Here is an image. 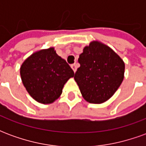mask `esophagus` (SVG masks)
Wrapping results in <instances>:
<instances>
[{"instance_id": "obj_1", "label": "esophagus", "mask_w": 146, "mask_h": 146, "mask_svg": "<svg viewBox=\"0 0 146 146\" xmlns=\"http://www.w3.org/2000/svg\"><path fill=\"white\" fill-rule=\"evenodd\" d=\"M71 68L73 69V70L74 71V72H76V69H77V66H76V63L72 64V65H71Z\"/></svg>"}]
</instances>
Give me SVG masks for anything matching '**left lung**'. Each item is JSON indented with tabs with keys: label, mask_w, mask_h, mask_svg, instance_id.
Instances as JSON below:
<instances>
[{
	"label": "left lung",
	"mask_w": 146,
	"mask_h": 146,
	"mask_svg": "<svg viewBox=\"0 0 146 146\" xmlns=\"http://www.w3.org/2000/svg\"><path fill=\"white\" fill-rule=\"evenodd\" d=\"M80 66L74 75L82 96L90 103L107 101L123 80L124 62L106 45L92 41L78 58Z\"/></svg>",
	"instance_id": "obj_1"
}]
</instances>
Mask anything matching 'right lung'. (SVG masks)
Returning <instances> with one entry per match:
<instances>
[{
    "mask_svg": "<svg viewBox=\"0 0 146 146\" xmlns=\"http://www.w3.org/2000/svg\"><path fill=\"white\" fill-rule=\"evenodd\" d=\"M24 87L36 102L50 104L62 94L64 84L74 76L66 60L53 48L36 51L27 58L20 68Z\"/></svg>",
    "mask_w": 146,
    "mask_h": 146,
    "instance_id": "right-lung-1",
    "label": "right lung"
}]
</instances>
